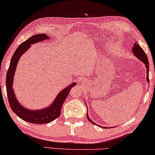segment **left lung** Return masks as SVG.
Listing matches in <instances>:
<instances>
[{
	"mask_svg": "<svg viewBox=\"0 0 155 155\" xmlns=\"http://www.w3.org/2000/svg\"><path fill=\"white\" fill-rule=\"evenodd\" d=\"M133 54L138 58V59L140 60L141 62L143 63V64H145V66H146V69H147V71H147L146 80H147V82H149V75H148V73H149V62H148V58H147L146 53L144 52V51L142 49L141 47L139 46L138 44H137L136 42L134 44V46L133 47ZM87 115V118H88V121H91V122L93 123V124L97 125V124H95L93 121H92L90 120L89 117L88 116V113ZM104 128H106V127H104Z\"/></svg>",
	"mask_w": 155,
	"mask_h": 155,
	"instance_id": "obj_1",
	"label": "left lung"
}]
</instances>
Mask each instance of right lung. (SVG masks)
<instances>
[{"mask_svg": "<svg viewBox=\"0 0 155 155\" xmlns=\"http://www.w3.org/2000/svg\"><path fill=\"white\" fill-rule=\"evenodd\" d=\"M49 38H50L45 34H36L22 42L14 52L10 62L9 69L7 73L6 88L10 107L14 111V113L16 114V115L18 116L20 118L29 123L47 124L57 119L60 115L61 108L69 93L71 88L73 86L76 85L75 82L72 83L69 87L62 89L55 97L52 104L46 108L40 109V110H29L22 106L18 101L12 86H13L14 74L18 60L21 55L29 49L32 44Z\"/></svg>", "mask_w": 155, "mask_h": 155, "instance_id": "right-lung-1", "label": "right lung"}]
</instances>
